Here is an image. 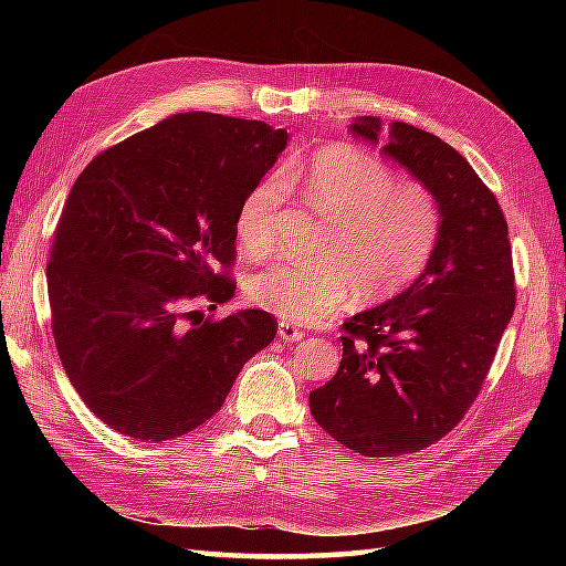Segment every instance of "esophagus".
Masks as SVG:
<instances>
[{"mask_svg":"<svg viewBox=\"0 0 566 566\" xmlns=\"http://www.w3.org/2000/svg\"><path fill=\"white\" fill-rule=\"evenodd\" d=\"M304 331L302 328H296L294 326V323L292 321H280V338L284 340V343H298V340H302L304 338Z\"/></svg>","mask_w":566,"mask_h":566,"instance_id":"1","label":"esophagus"}]
</instances>
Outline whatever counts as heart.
Segmentation results:
<instances>
[{"label":"heart","instance_id":"obj_1","mask_svg":"<svg viewBox=\"0 0 566 566\" xmlns=\"http://www.w3.org/2000/svg\"><path fill=\"white\" fill-rule=\"evenodd\" d=\"M286 177L302 179L311 203L326 213L333 231L316 264L280 262L250 276L248 296L284 321L314 323L357 294L384 304L413 286L436 258L442 209L436 191L399 177L391 167L347 143L311 155ZM286 197L280 175H270L240 201L238 240L250 258L274 248L276 213Z\"/></svg>","mask_w":566,"mask_h":566}]
</instances>
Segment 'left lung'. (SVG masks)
Here are the masks:
<instances>
[{
    "label": "left lung",
    "instance_id": "obj_1",
    "mask_svg": "<svg viewBox=\"0 0 566 566\" xmlns=\"http://www.w3.org/2000/svg\"><path fill=\"white\" fill-rule=\"evenodd\" d=\"M350 130L377 143L381 122L359 116ZM384 155L436 191L442 233L413 286L343 323L340 367L308 396L316 423L365 457L418 452L448 436L482 391L515 308L506 216L472 165L401 122Z\"/></svg>",
    "mask_w": 566,
    "mask_h": 566
}]
</instances>
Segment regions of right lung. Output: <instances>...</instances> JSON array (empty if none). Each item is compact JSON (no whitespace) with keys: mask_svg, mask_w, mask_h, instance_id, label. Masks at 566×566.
I'll use <instances>...</instances> for the list:
<instances>
[{"mask_svg":"<svg viewBox=\"0 0 566 566\" xmlns=\"http://www.w3.org/2000/svg\"><path fill=\"white\" fill-rule=\"evenodd\" d=\"M286 130L187 112L102 150L53 231L48 302L60 363L90 411L122 436L170 440L219 411L276 335L268 311L203 318L235 292L240 201Z\"/></svg>","mask_w":566,"mask_h":566,"instance_id":"add662e5","label":"right lung"}]
</instances>
